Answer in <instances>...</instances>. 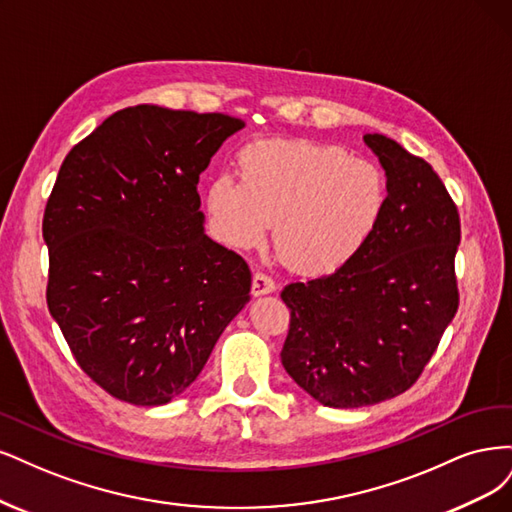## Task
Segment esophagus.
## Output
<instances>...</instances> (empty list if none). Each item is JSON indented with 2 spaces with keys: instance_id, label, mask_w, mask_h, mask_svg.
Returning <instances> with one entry per match:
<instances>
[{
  "instance_id": "esophagus-1",
  "label": "esophagus",
  "mask_w": 512,
  "mask_h": 512,
  "mask_svg": "<svg viewBox=\"0 0 512 512\" xmlns=\"http://www.w3.org/2000/svg\"><path fill=\"white\" fill-rule=\"evenodd\" d=\"M274 289H276V283L268 274H263V272H255L253 274V287H251V291H253L255 298H259V295L272 293Z\"/></svg>"
}]
</instances>
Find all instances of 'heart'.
Instances as JSON below:
<instances>
[{"mask_svg": "<svg viewBox=\"0 0 512 512\" xmlns=\"http://www.w3.org/2000/svg\"><path fill=\"white\" fill-rule=\"evenodd\" d=\"M236 166L238 180L219 174L204 193L214 234L234 249H253L274 221L278 255L298 272L327 274L364 249L383 219L385 174L340 146L257 140Z\"/></svg>", "mask_w": 512, "mask_h": 512, "instance_id": "heart-1", "label": "heart"}]
</instances>
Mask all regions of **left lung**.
Here are the masks:
<instances>
[{"instance_id": "1", "label": "left lung", "mask_w": 512, "mask_h": 512, "mask_svg": "<svg viewBox=\"0 0 512 512\" xmlns=\"http://www.w3.org/2000/svg\"><path fill=\"white\" fill-rule=\"evenodd\" d=\"M364 142L389 189L376 232L346 266L280 293L291 310L280 361L329 408L378 404L412 387L459 304V214L442 180L387 136Z\"/></svg>"}]
</instances>
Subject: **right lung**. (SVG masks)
<instances>
[{"instance_id":"1","label":"right lung","mask_w":512,"mask_h":512,"mask_svg":"<svg viewBox=\"0 0 512 512\" xmlns=\"http://www.w3.org/2000/svg\"><path fill=\"white\" fill-rule=\"evenodd\" d=\"M244 127L142 104L65 157L44 210L46 302L93 381L136 406L185 393L251 300L246 261L204 232L197 183Z\"/></svg>"}]
</instances>
